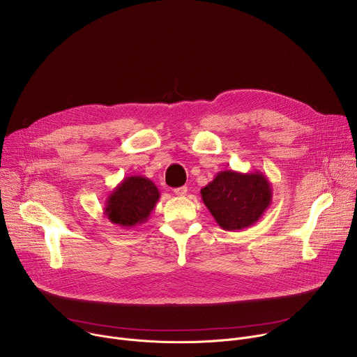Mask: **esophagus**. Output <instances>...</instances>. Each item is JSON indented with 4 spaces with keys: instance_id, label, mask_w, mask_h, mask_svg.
<instances>
[{
    "instance_id": "obj_1",
    "label": "esophagus",
    "mask_w": 357,
    "mask_h": 357,
    "mask_svg": "<svg viewBox=\"0 0 357 357\" xmlns=\"http://www.w3.org/2000/svg\"><path fill=\"white\" fill-rule=\"evenodd\" d=\"M174 193L176 196H185L188 193V188L186 186H181V188H175L174 189Z\"/></svg>"
}]
</instances>
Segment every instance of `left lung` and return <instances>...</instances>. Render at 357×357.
I'll return each mask as SVG.
<instances>
[{"label":"left lung","mask_w":357,"mask_h":357,"mask_svg":"<svg viewBox=\"0 0 357 357\" xmlns=\"http://www.w3.org/2000/svg\"><path fill=\"white\" fill-rule=\"evenodd\" d=\"M205 203L216 223L229 231L250 227L271 205L273 189L261 172H237L226 169L200 189Z\"/></svg>","instance_id":"8db88e82"}]
</instances>
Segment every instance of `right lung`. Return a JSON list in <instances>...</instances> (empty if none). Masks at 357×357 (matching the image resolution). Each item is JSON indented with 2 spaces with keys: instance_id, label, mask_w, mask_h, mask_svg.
<instances>
[{
  "instance_id": "right-lung-1",
  "label": "right lung",
  "mask_w": 357,
  "mask_h": 357,
  "mask_svg": "<svg viewBox=\"0 0 357 357\" xmlns=\"http://www.w3.org/2000/svg\"><path fill=\"white\" fill-rule=\"evenodd\" d=\"M160 197L158 188L148 178L127 176L106 199L105 215L113 225L131 229L148 220Z\"/></svg>"
}]
</instances>
